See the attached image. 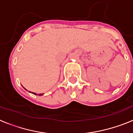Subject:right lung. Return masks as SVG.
I'll list each match as a JSON object with an SVG mask.
<instances>
[{
	"label": "right lung",
	"instance_id": "1",
	"mask_svg": "<svg viewBox=\"0 0 133 133\" xmlns=\"http://www.w3.org/2000/svg\"><path fill=\"white\" fill-rule=\"evenodd\" d=\"M23 88H24V87H23ZM31 92V93L34 94V95H37V94H36V93H35V92ZM43 95V94H38V95H39V96H41V95Z\"/></svg>",
	"mask_w": 133,
	"mask_h": 133
}]
</instances>
